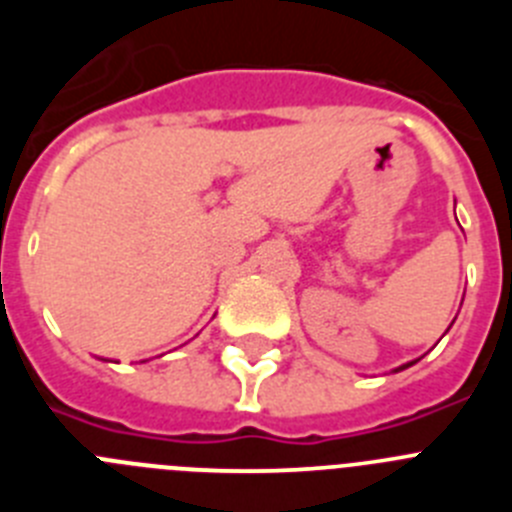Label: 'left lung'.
<instances>
[{"label":"left lung","instance_id":"left-lung-1","mask_svg":"<svg viewBox=\"0 0 512 512\" xmlns=\"http://www.w3.org/2000/svg\"><path fill=\"white\" fill-rule=\"evenodd\" d=\"M402 369H405V366H402Z\"/></svg>","mask_w":512,"mask_h":512}]
</instances>
